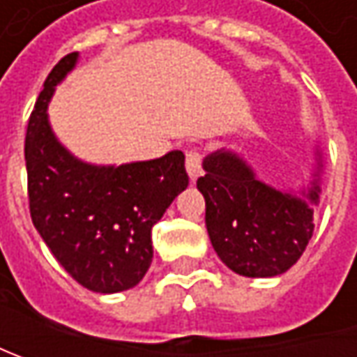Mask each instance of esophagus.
<instances>
[{"mask_svg":"<svg viewBox=\"0 0 357 357\" xmlns=\"http://www.w3.org/2000/svg\"><path fill=\"white\" fill-rule=\"evenodd\" d=\"M186 171H188V176L192 181H197L202 172V155L199 151H188L186 153Z\"/></svg>","mask_w":357,"mask_h":357,"instance_id":"1","label":"esophagus"}]
</instances>
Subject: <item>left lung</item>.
Listing matches in <instances>:
<instances>
[{"instance_id": "obj_1", "label": "left lung", "mask_w": 357, "mask_h": 357, "mask_svg": "<svg viewBox=\"0 0 357 357\" xmlns=\"http://www.w3.org/2000/svg\"><path fill=\"white\" fill-rule=\"evenodd\" d=\"M197 186L206 200V230L218 258L240 276L270 278L292 268L314 234L320 185L304 199L260 183L228 151L204 158Z\"/></svg>"}]
</instances>
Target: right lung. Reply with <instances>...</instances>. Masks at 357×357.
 Instances as JSON below:
<instances>
[{"instance_id": "right-lung-1", "label": "right lung", "mask_w": 357, "mask_h": 357, "mask_svg": "<svg viewBox=\"0 0 357 357\" xmlns=\"http://www.w3.org/2000/svg\"><path fill=\"white\" fill-rule=\"evenodd\" d=\"M75 61L77 53H69L51 69L29 117V213L73 280L93 292L115 294L143 280L153 262L151 230L188 186V174L181 151L121 167H95L69 155L51 132L45 109Z\"/></svg>"}]
</instances>
